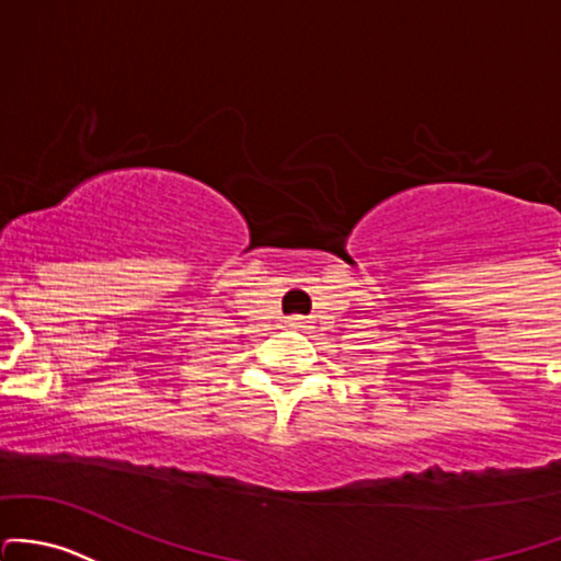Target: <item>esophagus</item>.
<instances>
[{"label": "esophagus", "instance_id": "esophagus-1", "mask_svg": "<svg viewBox=\"0 0 561 561\" xmlns=\"http://www.w3.org/2000/svg\"><path fill=\"white\" fill-rule=\"evenodd\" d=\"M285 325L300 330V328H306V320L300 314H293V317H285Z\"/></svg>", "mask_w": 561, "mask_h": 561}]
</instances>
